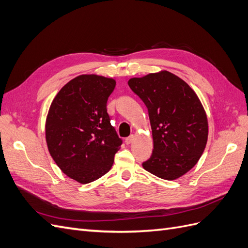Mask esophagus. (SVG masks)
I'll return each instance as SVG.
<instances>
[{"instance_id":"34e87169","label":"esophagus","mask_w":248,"mask_h":248,"mask_svg":"<svg viewBox=\"0 0 248 248\" xmlns=\"http://www.w3.org/2000/svg\"><path fill=\"white\" fill-rule=\"evenodd\" d=\"M133 140H134V136H130L129 138L125 139V142H126V145H130L131 142L133 141Z\"/></svg>"}]
</instances>
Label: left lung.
Listing matches in <instances>:
<instances>
[{
  "label": "left lung",
  "instance_id": "obj_1",
  "mask_svg": "<svg viewBox=\"0 0 248 248\" xmlns=\"http://www.w3.org/2000/svg\"><path fill=\"white\" fill-rule=\"evenodd\" d=\"M149 112L153 152L142 168L164 180L178 179L196 166L206 148L208 120L196 92L167 70L128 80Z\"/></svg>",
  "mask_w": 248,
  "mask_h": 248
}]
</instances>
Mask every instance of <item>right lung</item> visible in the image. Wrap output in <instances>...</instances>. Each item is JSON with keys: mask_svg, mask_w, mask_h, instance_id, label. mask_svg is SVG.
I'll return each mask as SVG.
<instances>
[{"mask_svg": "<svg viewBox=\"0 0 248 248\" xmlns=\"http://www.w3.org/2000/svg\"><path fill=\"white\" fill-rule=\"evenodd\" d=\"M114 78L81 74L60 90L46 122L50 156L65 175L87 184L110 170L122 145L107 110Z\"/></svg>", "mask_w": 248, "mask_h": 248, "instance_id": "1", "label": "right lung"}]
</instances>
